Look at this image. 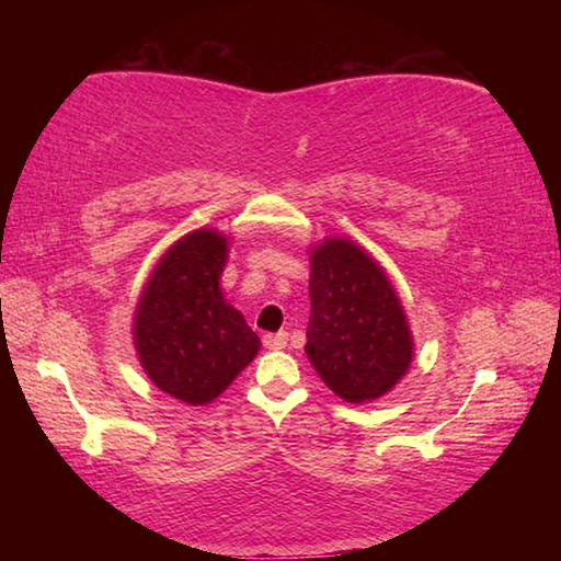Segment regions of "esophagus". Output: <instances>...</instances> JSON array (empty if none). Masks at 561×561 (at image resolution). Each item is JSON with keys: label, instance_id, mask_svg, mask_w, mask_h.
Segmentation results:
<instances>
[{"label": "esophagus", "instance_id": "esophagus-1", "mask_svg": "<svg viewBox=\"0 0 561 561\" xmlns=\"http://www.w3.org/2000/svg\"><path fill=\"white\" fill-rule=\"evenodd\" d=\"M287 331H279V334H264V339H262V344L267 346L270 351H279V348H284L287 346Z\"/></svg>", "mask_w": 561, "mask_h": 561}]
</instances>
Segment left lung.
Masks as SVG:
<instances>
[{"label":"left lung","instance_id":"left-lung-1","mask_svg":"<svg viewBox=\"0 0 561 561\" xmlns=\"http://www.w3.org/2000/svg\"><path fill=\"white\" fill-rule=\"evenodd\" d=\"M307 356L331 391L348 403L376 401L413 360L405 311L386 272L346 237L311 250Z\"/></svg>","mask_w":561,"mask_h":561}]
</instances>
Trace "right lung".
<instances>
[{
    "label": "right lung",
    "mask_w": 561,
    "mask_h": 561,
    "mask_svg": "<svg viewBox=\"0 0 561 561\" xmlns=\"http://www.w3.org/2000/svg\"><path fill=\"white\" fill-rule=\"evenodd\" d=\"M227 237L195 230L170 247L146 282L133 341L160 391L187 405L215 401L257 356L260 336L225 301Z\"/></svg>",
    "instance_id": "add662e5"
}]
</instances>
